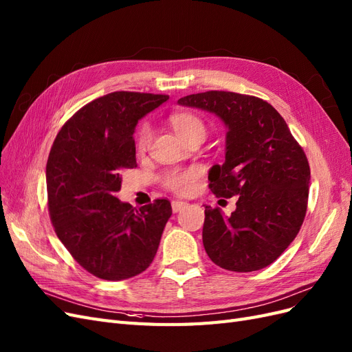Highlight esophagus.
<instances>
[{"label":"esophagus","mask_w":352,"mask_h":352,"mask_svg":"<svg viewBox=\"0 0 352 352\" xmlns=\"http://www.w3.org/2000/svg\"><path fill=\"white\" fill-rule=\"evenodd\" d=\"M188 206L186 201H179V199H175L172 201V210L173 212H179L182 208H185Z\"/></svg>","instance_id":"1"}]
</instances>
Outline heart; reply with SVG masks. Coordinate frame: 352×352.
Wrapping results in <instances>:
<instances>
[{"mask_svg":"<svg viewBox=\"0 0 352 352\" xmlns=\"http://www.w3.org/2000/svg\"><path fill=\"white\" fill-rule=\"evenodd\" d=\"M170 124L175 129V132L186 140L192 133L201 132L206 133V124L202 122L201 117L192 113H176L170 116ZM151 126L148 123H142L140 131L136 133V150L144 151L151 141ZM202 175V168L198 166H189V167H175L170 168L160 176V184L170 192L177 195H186L190 194L195 188L197 180Z\"/></svg>","mask_w":352,"mask_h":352,"instance_id":"1","label":"heart"}]
</instances>
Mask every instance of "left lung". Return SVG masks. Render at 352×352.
<instances>
[{"label":"left lung","instance_id":"1","mask_svg":"<svg viewBox=\"0 0 352 352\" xmlns=\"http://www.w3.org/2000/svg\"><path fill=\"white\" fill-rule=\"evenodd\" d=\"M214 113L229 127L226 158L208 180L217 198H238L223 216L206 206L202 243L211 261L230 272L267 267L289 247L307 212L310 164L283 117L252 95L207 91L177 101Z\"/></svg>","mask_w":352,"mask_h":352}]
</instances>
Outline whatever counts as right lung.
I'll return each instance as SVG.
<instances>
[{
	"mask_svg": "<svg viewBox=\"0 0 352 352\" xmlns=\"http://www.w3.org/2000/svg\"><path fill=\"white\" fill-rule=\"evenodd\" d=\"M168 95L117 91L83 105L63 124L47 162L50 219L72 257L104 280L142 273L155 257L170 201L136 210L116 198L135 168L138 120Z\"/></svg>",
	"mask_w": 352,
	"mask_h": 352,
	"instance_id": "obj_1",
	"label": "right lung"
}]
</instances>
